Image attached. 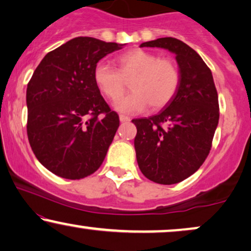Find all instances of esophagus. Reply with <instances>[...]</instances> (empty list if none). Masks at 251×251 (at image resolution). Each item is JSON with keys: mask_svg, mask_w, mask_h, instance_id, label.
Returning a JSON list of instances; mask_svg holds the SVG:
<instances>
[{"mask_svg": "<svg viewBox=\"0 0 251 251\" xmlns=\"http://www.w3.org/2000/svg\"><path fill=\"white\" fill-rule=\"evenodd\" d=\"M119 119H120V122H122V123H128L129 120H131V118H128V117L123 116V115L119 116Z\"/></svg>", "mask_w": 251, "mask_h": 251, "instance_id": "obj_1", "label": "esophagus"}]
</instances>
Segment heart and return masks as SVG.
<instances>
[{"label": "heart", "mask_w": 251, "mask_h": 251, "mask_svg": "<svg viewBox=\"0 0 251 251\" xmlns=\"http://www.w3.org/2000/svg\"><path fill=\"white\" fill-rule=\"evenodd\" d=\"M118 70L105 62H98L93 70L96 87L110 101H117L131 80L132 92L116 103L124 113H138L149 104L152 110L165 106L176 95L180 83L178 65L171 58H160L143 49L122 53Z\"/></svg>", "instance_id": "heart-1"}]
</instances>
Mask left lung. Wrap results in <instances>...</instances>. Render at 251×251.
<instances>
[{
	"instance_id": "8db88e82",
	"label": "left lung",
	"mask_w": 251,
	"mask_h": 251,
	"mask_svg": "<svg viewBox=\"0 0 251 251\" xmlns=\"http://www.w3.org/2000/svg\"><path fill=\"white\" fill-rule=\"evenodd\" d=\"M140 47H158L176 55L180 83L176 95L159 113L133 119L139 168L146 178L173 185L200 169L212 146L219 120L218 94L211 70L185 42L160 38Z\"/></svg>"
}]
</instances>
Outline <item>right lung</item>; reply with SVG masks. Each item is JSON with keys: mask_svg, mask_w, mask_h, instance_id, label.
Returning <instances> with one entry per match:
<instances>
[{"mask_svg": "<svg viewBox=\"0 0 251 251\" xmlns=\"http://www.w3.org/2000/svg\"><path fill=\"white\" fill-rule=\"evenodd\" d=\"M123 48L78 36L47 53L26 91L27 136L39 162L53 175L82 179L98 170L119 127V116L93 79L96 63Z\"/></svg>", "mask_w": 251, "mask_h": 251, "instance_id": "add662e5", "label": "right lung"}]
</instances>
